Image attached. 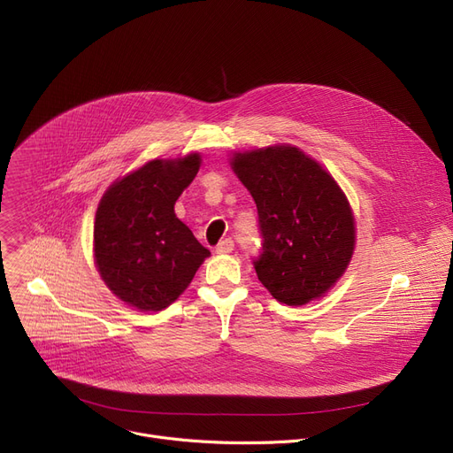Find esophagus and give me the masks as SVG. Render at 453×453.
Wrapping results in <instances>:
<instances>
[{"mask_svg":"<svg viewBox=\"0 0 453 453\" xmlns=\"http://www.w3.org/2000/svg\"><path fill=\"white\" fill-rule=\"evenodd\" d=\"M233 248H234V242L231 239H224V241L219 242V246H217V250H214V251H217L219 255H227V253L233 251Z\"/></svg>","mask_w":453,"mask_h":453,"instance_id":"1","label":"esophagus"}]
</instances>
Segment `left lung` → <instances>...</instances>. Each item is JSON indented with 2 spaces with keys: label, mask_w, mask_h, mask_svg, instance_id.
Masks as SVG:
<instances>
[{
  "label": "left lung",
  "mask_w": 453,
  "mask_h": 453,
  "mask_svg": "<svg viewBox=\"0 0 453 453\" xmlns=\"http://www.w3.org/2000/svg\"><path fill=\"white\" fill-rule=\"evenodd\" d=\"M231 169L257 203L258 280L290 306L321 297L347 270L356 242L352 209L340 185L290 145L234 154Z\"/></svg>",
  "instance_id": "obj_1"
}]
</instances>
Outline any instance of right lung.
<instances>
[{"instance_id":"1","label":"right lung","mask_w":453,"mask_h":453,"mask_svg":"<svg viewBox=\"0 0 453 453\" xmlns=\"http://www.w3.org/2000/svg\"><path fill=\"white\" fill-rule=\"evenodd\" d=\"M202 157L152 159L110 185L93 226L95 265L106 287L142 312L174 303L211 255L174 212Z\"/></svg>"}]
</instances>
